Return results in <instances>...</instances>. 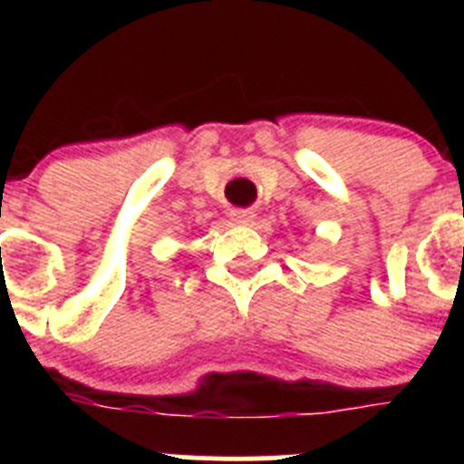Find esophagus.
Segmentation results:
<instances>
[{
	"mask_svg": "<svg viewBox=\"0 0 464 464\" xmlns=\"http://www.w3.org/2000/svg\"><path fill=\"white\" fill-rule=\"evenodd\" d=\"M229 216H232V220L239 225H251L253 220H256V211H253V208H232Z\"/></svg>",
	"mask_w": 464,
	"mask_h": 464,
	"instance_id": "esophagus-1",
	"label": "esophagus"
}]
</instances>
